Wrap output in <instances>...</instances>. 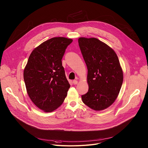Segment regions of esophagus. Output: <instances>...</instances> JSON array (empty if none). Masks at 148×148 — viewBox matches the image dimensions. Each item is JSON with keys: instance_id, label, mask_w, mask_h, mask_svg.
Returning a JSON list of instances; mask_svg holds the SVG:
<instances>
[{"instance_id": "34e87169", "label": "esophagus", "mask_w": 148, "mask_h": 148, "mask_svg": "<svg viewBox=\"0 0 148 148\" xmlns=\"http://www.w3.org/2000/svg\"><path fill=\"white\" fill-rule=\"evenodd\" d=\"M78 83V81L77 80H74L73 81V84H74V85H75V84H77Z\"/></svg>"}]
</instances>
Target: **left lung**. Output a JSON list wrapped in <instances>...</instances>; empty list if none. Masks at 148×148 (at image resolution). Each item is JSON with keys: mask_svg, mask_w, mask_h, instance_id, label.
Masks as SVG:
<instances>
[{"mask_svg": "<svg viewBox=\"0 0 148 148\" xmlns=\"http://www.w3.org/2000/svg\"><path fill=\"white\" fill-rule=\"evenodd\" d=\"M78 45L88 69V91L82 102L95 111L108 108L115 102L123 74L118 56L107 44L96 38L79 37Z\"/></svg>", "mask_w": 148, "mask_h": 148, "instance_id": "8db88e82", "label": "left lung"}]
</instances>
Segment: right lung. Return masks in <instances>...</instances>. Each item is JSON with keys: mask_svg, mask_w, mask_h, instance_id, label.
I'll return each instance as SVG.
<instances>
[{"mask_svg": "<svg viewBox=\"0 0 148 148\" xmlns=\"http://www.w3.org/2000/svg\"><path fill=\"white\" fill-rule=\"evenodd\" d=\"M72 41L63 37L51 38L36 47L29 57L23 71L27 92L44 112L57 109L67 95L70 85L61 60Z\"/></svg>", "mask_w": 148, "mask_h": 148, "instance_id": "obj_1", "label": "right lung"}]
</instances>
